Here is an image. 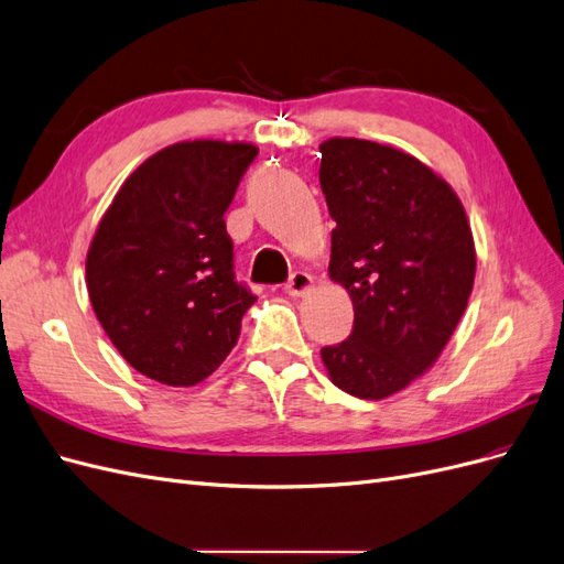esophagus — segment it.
I'll return each instance as SVG.
<instances>
[{"label":"esophagus","instance_id":"34e87169","mask_svg":"<svg viewBox=\"0 0 564 564\" xmlns=\"http://www.w3.org/2000/svg\"><path fill=\"white\" fill-rule=\"evenodd\" d=\"M311 286H313V275H311V272H305V270L292 272V275H289V280H286V284H284L289 296H303Z\"/></svg>","mask_w":564,"mask_h":564}]
</instances>
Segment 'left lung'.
Returning a JSON list of instances; mask_svg holds the SVG:
<instances>
[{
    "mask_svg": "<svg viewBox=\"0 0 564 564\" xmlns=\"http://www.w3.org/2000/svg\"><path fill=\"white\" fill-rule=\"evenodd\" d=\"M319 152L336 220L329 278L355 311L350 336L319 355L334 386L383 400L452 338L473 292V232L452 185L406 152L362 139H329Z\"/></svg>",
    "mask_w": 564,
    "mask_h": 564,
    "instance_id": "8db88e82",
    "label": "left lung"
}]
</instances>
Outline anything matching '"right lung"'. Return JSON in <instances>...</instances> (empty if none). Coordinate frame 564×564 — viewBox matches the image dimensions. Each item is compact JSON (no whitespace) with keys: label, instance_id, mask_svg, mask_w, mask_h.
<instances>
[{"label":"right lung","instance_id":"1","mask_svg":"<svg viewBox=\"0 0 564 564\" xmlns=\"http://www.w3.org/2000/svg\"><path fill=\"white\" fill-rule=\"evenodd\" d=\"M251 143L183 141L122 183L87 253L94 313L148 379L187 388L214 373L256 296L237 284L224 214Z\"/></svg>","mask_w":564,"mask_h":564}]
</instances>
